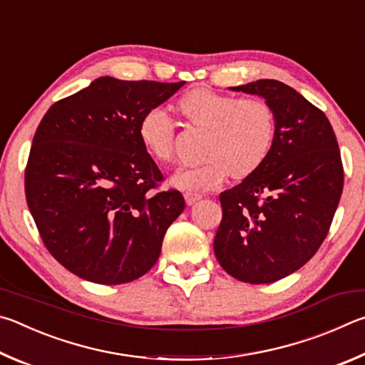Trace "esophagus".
I'll return each instance as SVG.
<instances>
[{
	"label": "esophagus",
	"instance_id": "obj_1",
	"mask_svg": "<svg viewBox=\"0 0 365 365\" xmlns=\"http://www.w3.org/2000/svg\"><path fill=\"white\" fill-rule=\"evenodd\" d=\"M184 199H186L187 205H194L197 200L202 199V195L200 194H195V192H186V194H184Z\"/></svg>",
	"mask_w": 365,
	"mask_h": 365
}]
</instances>
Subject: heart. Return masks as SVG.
<instances>
[{"mask_svg":"<svg viewBox=\"0 0 365 365\" xmlns=\"http://www.w3.org/2000/svg\"><path fill=\"white\" fill-rule=\"evenodd\" d=\"M178 108L190 125L207 131L205 162L178 168L171 176L173 187L197 192L220 186L229 175L247 178L271 150L276 118L263 99H242L202 88L184 94ZM139 138L158 162L168 163L175 158V125L160 108L147 112L140 120Z\"/></svg>","mask_w":365,"mask_h":365,"instance_id":"b5f03b06","label":"heart"}]
</instances>
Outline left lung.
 <instances>
[{
  "label": "left lung",
  "instance_id": "obj_1",
  "mask_svg": "<svg viewBox=\"0 0 365 365\" xmlns=\"http://www.w3.org/2000/svg\"><path fill=\"white\" fill-rule=\"evenodd\" d=\"M229 89L263 98L276 131L259 168L221 192L213 248L232 277L271 284L298 271L322 245L343 190L341 155L325 113L282 81Z\"/></svg>",
  "mask_w": 365,
  "mask_h": 365
}]
</instances>
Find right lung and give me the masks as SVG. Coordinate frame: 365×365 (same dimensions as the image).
Listing matches in <instances>:
<instances>
[{
    "label": "right lung",
    "mask_w": 365,
    "mask_h": 365,
    "mask_svg": "<svg viewBox=\"0 0 365 365\" xmlns=\"http://www.w3.org/2000/svg\"><path fill=\"white\" fill-rule=\"evenodd\" d=\"M182 85L99 76L38 125L25 195L44 245L75 276L118 285L157 263L186 203L179 190L150 195L163 176L139 125Z\"/></svg>",
    "instance_id": "1"
}]
</instances>
